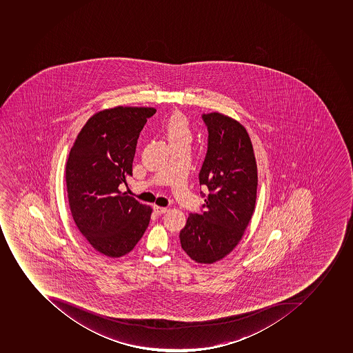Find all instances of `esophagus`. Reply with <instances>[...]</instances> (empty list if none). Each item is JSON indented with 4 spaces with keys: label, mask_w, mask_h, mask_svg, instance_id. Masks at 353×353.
<instances>
[{
    "label": "esophagus",
    "mask_w": 353,
    "mask_h": 353,
    "mask_svg": "<svg viewBox=\"0 0 353 353\" xmlns=\"http://www.w3.org/2000/svg\"><path fill=\"white\" fill-rule=\"evenodd\" d=\"M153 209H154V212L157 214H163L168 211V208L159 207V205H154Z\"/></svg>",
    "instance_id": "esophagus-1"
}]
</instances>
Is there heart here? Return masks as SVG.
<instances>
[{"label":"heart","mask_w":353,"mask_h":353,"mask_svg":"<svg viewBox=\"0 0 353 353\" xmlns=\"http://www.w3.org/2000/svg\"><path fill=\"white\" fill-rule=\"evenodd\" d=\"M164 133L170 148L189 146L193 141V128L187 116L174 113L164 125Z\"/></svg>","instance_id":"b5f03b06"}]
</instances>
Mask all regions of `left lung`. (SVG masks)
I'll use <instances>...</instances> for the list:
<instances>
[{"instance_id": "1", "label": "left lung", "mask_w": 353, "mask_h": 353, "mask_svg": "<svg viewBox=\"0 0 353 353\" xmlns=\"http://www.w3.org/2000/svg\"><path fill=\"white\" fill-rule=\"evenodd\" d=\"M202 119L209 135L199 182L209 193L201 214L188 216L180 241L192 261L212 264L237 246L252 219L257 198V164L243 125L219 113L203 114Z\"/></svg>"}]
</instances>
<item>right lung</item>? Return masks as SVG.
I'll return each mask as SVG.
<instances>
[{
	"label": "right lung",
	"mask_w": 353,
	"mask_h": 353,
	"mask_svg": "<svg viewBox=\"0 0 353 353\" xmlns=\"http://www.w3.org/2000/svg\"><path fill=\"white\" fill-rule=\"evenodd\" d=\"M152 107L117 106L92 115L65 165L69 207L89 245L107 257L126 255L148 228L152 208L121 192L128 185L139 133Z\"/></svg>",
	"instance_id": "right-lung-1"
}]
</instances>
